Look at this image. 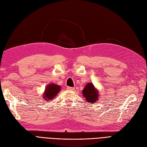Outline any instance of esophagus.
Instances as JSON below:
<instances>
[{
    "mask_svg": "<svg viewBox=\"0 0 147 147\" xmlns=\"http://www.w3.org/2000/svg\"><path fill=\"white\" fill-rule=\"evenodd\" d=\"M67 89L68 90H70V91H72L74 90V88H73V87H70V86H68L67 88Z\"/></svg>",
    "mask_w": 147,
    "mask_h": 147,
    "instance_id": "34e87169",
    "label": "esophagus"
}]
</instances>
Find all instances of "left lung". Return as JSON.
<instances>
[{
  "instance_id": "8db88e82",
  "label": "left lung",
  "mask_w": 147,
  "mask_h": 147,
  "mask_svg": "<svg viewBox=\"0 0 147 147\" xmlns=\"http://www.w3.org/2000/svg\"><path fill=\"white\" fill-rule=\"evenodd\" d=\"M82 94L88 103L96 102L99 99V92L92 83H88L82 90Z\"/></svg>"
}]
</instances>
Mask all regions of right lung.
I'll use <instances>...</instances> for the list:
<instances>
[{
    "instance_id": "right-lung-1",
    "label": "right lung",
    "mask_w": 147,
    "mask_h": 147,
    "mask_svg": "<svg viewBox=\"0 0 147 147\" xmlns=\"http://www.w3.org/2000/svg\"><path fill=\"white\" fill-rule=\"evenodd\" d=\"M61 88L60 86L55 85L54 83H51L46 86L42 98H44V100L46 101L53 100L60 92Z\"/></svg>"
}]
</instances>
